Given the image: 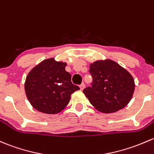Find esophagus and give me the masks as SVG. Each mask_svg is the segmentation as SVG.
I'll return each mask as SVG.
<instances>
[{"label": "esophagus", "mask_w": 154, "mask_h": 154, "mask_svg": "<svg viewBox=\"0 0 154 154\" xmlns=\"http://www.w3.org/2000/svg\"><path fill=\"white\" fill-rule=\"evenodd\" d=\"M84 88H85V84H84V83L80 84V90L82 91V90H83Z\"/></svg>", "instance_id": "esophagus-1"}]
</instances>
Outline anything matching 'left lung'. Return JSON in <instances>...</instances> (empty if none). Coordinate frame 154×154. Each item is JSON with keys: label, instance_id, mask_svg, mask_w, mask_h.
Returning <instances> with one entry per match:
<instances>
[{"label": "left lung", "instance_id": "obj_1", "mask_svg": "<svg viewBox=\"0 0 154 154\" xmlns=\"http://www.w3.org/2000/svg\"><path fill=\"white\" fill-rule=\"evenodd\" d=\"M91 87L82 92L95 109L104 114L122 109L131 100L135 88L130 72L115 61L99 60L90 64Z\"/></svg>", "mask_w": 154, "mask_h": 154}]
</instances>
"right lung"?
I'll use <instances>...</instances> for the list:
<instances>
[{"label": "right lung", "mask_w": 154, "mask_h": 154, "mask_svg": "<svg viewBox=\"0 0 154 154\" xmlns=\"http://www.w3.org/2000/svg\"><path fill=\"white\" fill-rule=\"evenodd\" d=\"M66 63L54 57L35 66L26 78V95L34 108L40 112L56 114L69 104L71 94L80 90L72 84L71 74L65 69Z\"/></svg>", "instance_id": "right-lung-1"}]
</instances>
